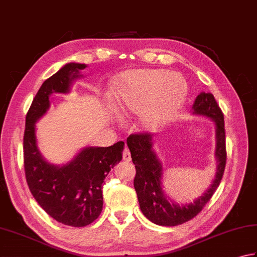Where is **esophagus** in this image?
I'll return each instance as SVG.
<instances>
[{"mask_svg": "<svg viewBox=\"0 0 257 257\" xmlns=\"http://www.w3.org/2000/svg\"><path fill=\"white\" fill-rule=\"evenodd\" d=\"M122 156H123V160H124V161H126V162H130V161H131V152H130V150H128L127 147L124 148Z\"/></svg>", "mask_w": 257, "mask_h": 257, "instance_id": "34e87169", "label": "esophagus"}]
</instances>
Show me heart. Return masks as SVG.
Instances as JSON below:
<instances>
[{"label": "heart", "mask_w": 257, "mask_h": 257, "mask_svg": "<svg viewBox=\"0 0 257 257\" xmlns=\"http://www.w3.org/2000/svg\"><path fill=\"white\" fill-rule=\"evenodd\" d=\"M188 86L166 70L140 69L125 74L113 89L114 108L122 117L139 116V125L151 131L171 119L185 103Z\"/></svg>", "instance_id": "b5f03b06"}]
</instances>
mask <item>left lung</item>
I'll list each match as a JSON object with an SVG mask.
<instances>
[{"label":"left lung","instance_id":"1","mask_svg":"<svg viewBox=\"0 0 257 257\" xmlns=\"http://www.w3.org/2000/svg\"><path fill=\"white\" fill-rule=\"evenodd\" d=\"M193 113L205 115L214 119L216 124V158L218 161L216 178L211 187L195 200L193 204L178 206L167 199L161 188L162 166L152 150V135L144 132L131 134L127 138V147L137 174L134 188L137 191L140 208L149 220L161 226H177L196 217L206 206L218 188L224 176L227 152L224 114L217 104L214 95L201 93L197 96L192 106Z\"/></svg>","mask_w":257,"mask_h":257}]
</instances>
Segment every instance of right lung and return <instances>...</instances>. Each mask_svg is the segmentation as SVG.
<instances>
[{
	"label": "right lung",
	"mask_w": 257,
	"mask_h": 257,
	"mask_svg": "<svg viewBox=\"0 0 257 257\" xmlns=\"http://www.w3.org/2000/svg\"><path fill=\"white\" fill-rule=\"evenodd\" d=\"M83 64H67L42 84L29 108L23 137L24 172L38 204L53 219L72 227H84L103 210V182L122 160L124 142L107 148H86L71 162L56 167L46 162L37 147L36 122L49 108L52 93H68Z\"/></svg>",
	"instance_id": "right-lung-1"
}]
</instances>
